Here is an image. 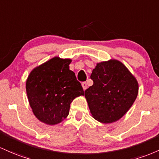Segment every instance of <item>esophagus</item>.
<instances>
[{
  "mask_svg": "<svg viewBox=\"0 0 159 159\" xmlns=\"http://www.w3.org/2000/svg\"><path fill=\"white\" fill-rule=\"evenodd\" d=\"M82 86H83V90H85L87 89V83L85 82H83V83H82Z\"/></svg>",
  "mask_w": 159,
  "mask_h": 159,
  "instance_id": "34e87169",
  "label": "esophagus"
}]
</instances>
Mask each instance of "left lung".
<instances>
[{
	"instance_id": "8db88e82",
	"label": "left lung",
	"mask_w": 159,
	"mask_h": 159,
	"mask_svg": "<svg viewBox=\"0 0 159 159\" xmlns=\"http://www.w3.org/2000/svg\"><path fill=\"white\" fill-rule=\"evenodd\" d=\"M85 91L92 117L100 122L118 121L131 108L138 94V83L122 62L111 59L98 63Z\"/></svg>"
}]
</instances>
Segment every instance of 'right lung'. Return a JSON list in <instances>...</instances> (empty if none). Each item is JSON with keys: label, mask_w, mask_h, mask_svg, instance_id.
Listing matches in <instances>:
<instances>
[{"label": "right lung", "mask_w": 159, "mask_h": 159, "mask_svg": "<svg viewBox=\"0 0 159 159\" xmlns=\"http://www.w3.org/2000/svg\"><path fill=\"white\" fill-rule=\"evenodd\" d=\"M71 59L54 57L31 70L26 81L28 101L40 122L53 125L67 118L70 103L84 91L69 69Z\"/></svg>", "instance_id": "right-lung-1"}]
</instances>
